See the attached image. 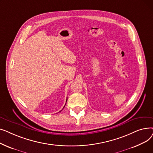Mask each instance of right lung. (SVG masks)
Here are the masks:
<instances>
[{"mask_svg": "<svg viewBox=\"0 0 153 153\" xmlns=\"http://www.w3.org/2000/svg\"><path fill=\"white\" fill-rule=\"evenodd\" d=\"M66 102H67V100H66Z\"/></svg>", "mask_w": 153, "mask_h": 153, "instance_id": "1", "label": "right lung"}]
</instances>
